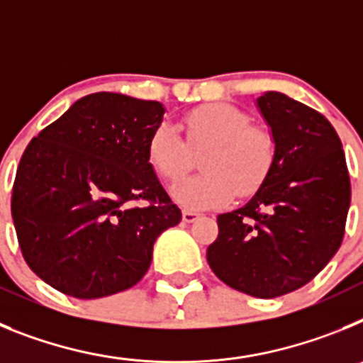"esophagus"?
Masks as SVG:
<instances>
[{"mask_svg":"<svg viewBox=\"0 0 363 363\" xmlns=\"http://www.w3.org/2000/svg\"><path fill=\"white\" fill-rule=\"evenodd\" d=\"M198 218H200V214L194 213V211H184V213H182V220H184L185 223H192V221H196Z\"/></svg>","mask_w":363,"mask_h":363,"instance_id":"obj_1","label":"esophagus"}]
</instances>
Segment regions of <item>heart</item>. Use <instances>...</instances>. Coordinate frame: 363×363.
Here are the masks:
<instances>
[{
  "mask_svg": "<svg viewBox=\"0 0 363 363\" xmlns=\"http://www.w3.org/2000/svg\"><path fill=\"white\" fill-rule=\"evenodd\" d=\"M187 141L174 125L160 123L147 143V158L162 178L176 182L192 165L194 150H209L201 158L205 174L182 179L171 194L187 209H214L251 196L269 176L277 143L269 130L230 104H209L185 114Z\"/></svg>",
  "mask_w": 363,
  "mask_h": 363,
  "instance_id": "obj_1",
  "label": "heart"
}]
</instances>
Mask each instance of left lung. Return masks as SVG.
<instances>
[{
	"label": "left lung",
	"instance_id": "obj_1",
	"mask_svg": "<svg viewBox=\"0 0 363 363\" xmlns=\"http://www.w3.org/2000/svg\"><path fill=\"white\" fill-rule=\"evenodd\" d=\"M256 105L277 143L274 163L251 200L218 216L207 262L233 289L277 298L303 287L336 255L351 182L342 142L325 116L274 91Z\"/></svg>",
	"mask_w": 363,
	"mask_h": 363
}]
</instances>
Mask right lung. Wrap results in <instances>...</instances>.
Instances as JSON below:
<instances>
[{"mask_svg":"<svg viewBox=\"0 0 363 363\" xmlns=\"http://www.w3.org/2000/svg\"><path fill=\"white\" fill-rule=\"evenodd\" d=\"M163 114L160 101L96 92L25 149L12 220L28 267L60 293L92 300L129 289L149 271L156 238L182 220L147 158Z\"/></svg>","mask_w":363,"mask_h":363,"instance_id":"obj_1","label":"right lung"}]
</instances>
